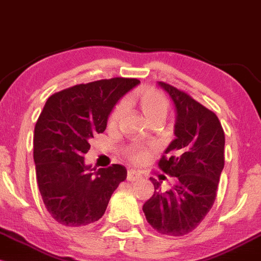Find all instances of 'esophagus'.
I'll use <instances>...</instances> for the list:
<instances>
[{"instance_id":"34e87169","label":"esophagus","mask_w":261,"mask_h":261,"mask_svg":"<svg viewBox=\"0 0 261 261\" xmlns=\"http://www.w3.org/2000/svg\"><path fill=\"white\" fill-rule=\"evenodd\" d=\"M139 174H137V172L136 170H134V169H130L127 172V176H126V179L128 181H135V180H137V178H139Z\"/></svg>"}]
</instances>
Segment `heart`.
<instances>
[{"instance_id":"b5f03b06","label":"heart","mask_w":261,"mask_h":261,"mask_svg":"<svg viewBox=\"0 0 261 261\" xmlns=\"http://www.w3.org/2000/svg\"><path fill=\"white\" fill-rule=\"evenodd\" d=\"M136 100L142 110L143 115L148 119L149 122L161 120L163 121L168 115L169 103L167 98L160 91L154 88H141L136 92ZM125 110V101H119L115 107L113 108L112 113L109 115V124H118L121 119L122 114ZM151 154L148 148L142 147L139 145H131L125 149V155L128 161L134 163H142Z\"/></svg>"}]
</instances>
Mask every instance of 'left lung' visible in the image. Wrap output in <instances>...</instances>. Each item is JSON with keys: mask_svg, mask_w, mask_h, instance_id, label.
I'll list each match as a JSON object with an SVG mask.
<instances>
[{"mask_svg": "<svg viewBox=\"0 0 261 261\" xmlns=\"http://www.w3.org/2000/svg\"><path fill=\"white\" fill-rule=\"evenodd\" d=\"M160 86L174 101L176 139L158 167L175 178L176 184L162 193L160 181L149 178L154 193L142 210L158 233L180 237L201 223L216 199L224 166V131L216 114L188 93L166 82Z\"/></svg>", "mask_w": 261, "mask_h": 261, "instance_id": "obj_1", "label": "left lung"}]
</instances>
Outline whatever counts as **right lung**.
Instances as JSON below:
<instances>
[{
  "instance_id": "obj_1",
  "label": "right lung",
  "mask_w": 261,
  "mask_h": 261,
  "mask_svg": "<svg viewBox=\"0 0 261 261\" xmlns=\"http://www.w3.org/2000/svg\"><path fill=\"white\" fill-rule=\"evenodd\" d=\"M137 79L114 77L54 93L34 128L37 182L45 207L66 227L94 223L106 212L126 168L113 164L93 172L85 164L89 141L107 127L108 115Z\"/></svg>"
}]
</instances>
